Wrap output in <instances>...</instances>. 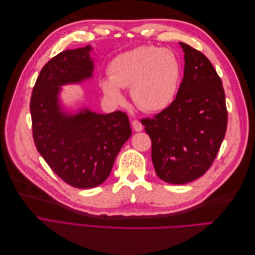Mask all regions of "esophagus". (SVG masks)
Listing matches in <instances>:
<instances>
[{"label":"esophagus","mask_w":255,"mask_h":255,"mask_svg":"<svg viewBox=\"0 0 255 255\" xmlns=\"http://www.w3.org/2000/svg\"><path fill=\"white\" fill-rule=\"evenodd\" d=\"M132 126H133V128L136 130V132H140V130H142V128H143L141 122L138 121V120H133Z\"/></svg>","instance_id":"1"}]
</instances>
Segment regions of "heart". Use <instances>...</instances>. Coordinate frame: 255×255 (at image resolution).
Wrapping results in <instances>:
<instances>
[{
    "label": "heart",
    "instance_id": "heart-1",
    "mask_svg": "<svg viewBox=\"0 0 255 255\" xmlns=\"http://www.w3.org/2000/svg\"><path fill=\"white\" fill-rule=\"evenodd\" d=\"M181 65L175 54L153 45L120 54L110 65V78L101 83L104 94L120 101L119 88L130 87V98L144 112H158L171 103L179 87Z\"/></svg>",
    "mask_w": 255,
    "mask_h": 255
}]
</instances>
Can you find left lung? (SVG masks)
Listing matches in <instances>:
<instances>
[{
	"label": "left lung",
	"mask_w": 255,
	"mask_h": 255,
	"mask_svg": "<svg viewBox=\"0 0 255 255\" xmlns=\"http://www.w3.org/2000/svg\"><path fill=\"white\" fill-rule=\"evenodd\" d=\"M180 45L185 66L175 99L153 118L141 119L155 172L170 184H186L210 169L228 125L225 90L210 59L186 43Z\"/></svg>",
	"instance_id": "1"
}]
</instances>
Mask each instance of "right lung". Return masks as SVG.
<instances>
[{"mask_svg":"<svg viewBox=\"0 0 255 255\" xmlns=\"http://www.w3.org/2000/svg\"><path fill=\"white\" fill-rule=\"evenodd\" d=\"M91 51L87 45L60 52L50 59L37 78L29 105L38 152L61 180L76 188L102 184L132 134L126 113L102 115L84 109L69 114L59 105V86L92 76Z\"/></svg>","mask_w":255,"mask_h":255,"instance_id":"add662e5","label":"right lung"}]
</instances>
